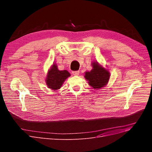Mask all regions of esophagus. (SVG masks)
Masks as SVG:
<instances>
[{
	"label": "esophagus",
	"instance_id": "1",
	"mask_svg": "<svg viewBox=\"0 0 152 152\" xmlns=\"http://www.w3.org/2000/svg\"><path fill=\"white\" fill-rule=\"evenodd\" d=\"M72 73H73V75H75V76H78L79 75V71H73V72H72Z\"/></svg>",
	"mask_w": 152,
	"mask_h": 152
}]
</instances>
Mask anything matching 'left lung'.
<instances>
[{"label":"left lung","instance_id":"8db88e82","mask_svg":"<svg viewBox=\"0 0 152 152\" xmlns=\"http://www.w3.org/2000/svg\"><path fill=\"white\" fill-rule=\"evenodd\" d=\"M91 65L92 69L85 72V79L94 89L98 90L105 87L110 77V71L97 61H92Z\"/></svg>","mask_w":152,"mask_h":152}]
</instances>
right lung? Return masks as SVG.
I'll use <instances>...</instances> for the list:
<instances>
[{
	"mask_svg": "<svg viewBox=\"0 0 152 152\" xmlns=\"http://www.w3.org/2000/svg\"><path fill=\"white\" fill-rule=\"evenodd\" d=\"M71 76L67 70L60 71L58 69L57 65L53 63L48 70L45 77V83L48 88L53 91L60 89L66 79Z\"/></svg>",
	"mask_w": 152,
	"mask_h": 152,
	"instance_id": "obj_1",
	"label": "right lung"
}]
</instances>
